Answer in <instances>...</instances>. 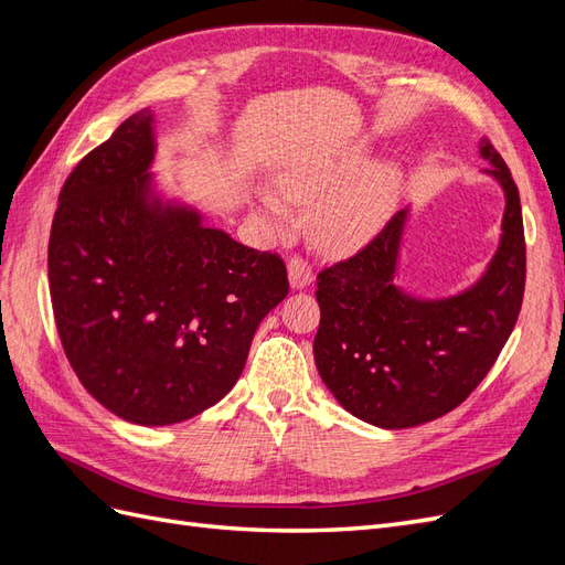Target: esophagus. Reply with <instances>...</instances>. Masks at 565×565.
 Wrapping results in <instances>:
<instances>
[{
	"label": "esophagus",
	"mask_w": 565,
	"mask_h": 565,
	"mask_svg": "<svg viewBox=\"0 0 565 565\" xmlns=\"http://www.w3.org/2000/svg\"><path fill=\"white\" fill-rule=\"evenodd\" d=\"M287 278L295 289H303L313 280V268L309 262L301 259V256H292V259L287 262Z\"/></svg>",
	"instance_id": "obj_1"
}]
</instances>
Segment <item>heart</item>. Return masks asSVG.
<instances>
[{
	"label": "heart",
	"mask_w": 565,
	"mask_h": 565,
	"mask_svg": "<svg viewBox=\"0 0 565 565\" xmlns=\"http://www.w3.org/2000/svg\"><path fill=\"white\" fill-rule=\"evenodd\" d=\"M365 156L363 146H351L332 158L303 160L278 172V188L287 200H316L311 228L322 247L347 249L367 241L396 207L401 167L391 160L363 167ZM281 196L270 188L256 191L262 214L278 224L287 221V202Z\"/></svg>",
	"instance_id": "1"
}]
</instances>
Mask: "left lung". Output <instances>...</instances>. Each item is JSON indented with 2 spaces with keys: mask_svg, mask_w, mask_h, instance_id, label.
Returning a JSON list of instances; mask_svg holds the SVG:
<instances>
[{
  "mask_svg": "<svg viewBox=\"0 0 565 565\" xmlns=\"http://www.w3.org/2000/svg\"><path fill=\"white\" fill-rule=\"evenodd\" d=\"M481 158L507 207L500 247L465 292L419 299L396 285L407 207L351 259L318 273L316 367L358 419L407 429L443 417L483 382L514 330L525 289L519 188L488 139Z\"/></svg>",
  "mask_w": 565,
  "mask_h": 565,
  "instance_id": "obj_1",
  "label": "left lung"
}]
</instances>
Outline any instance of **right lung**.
<instances>
[{
    "label": "right lung",
    "mask_w": 565,
    "mask_h": 565,
    "mask_svg": "<svg viewBox=\"0 0 565 565\" xmlns=\"http://www.w3.org/2000/svg\"><path fill=\"white\" fill-rule=\"evenodd\" d=\"M152 122L148 108L127 117L63 183L49 289L82 386L117 417L167 426L233 388L289 282L278 254L156 193Z\"/></svg>",
    "instance_id": "add662e5"
}]
</instances>
